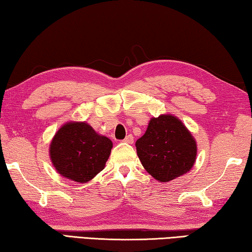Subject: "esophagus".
<instances>
[{"instance_id": "34e87169", "label": "esophagus", "mask_w": 252, "mask_h": 252, "mask_svg": "<svg viewBox=\"0 0 252 252\" xmlns=\"http://www.w3.org/2000/svg\"><path fill=\"white\" fill-rule=\"evenodd\" d=\"M123 142H126V143H129V144L133 143V135H132V134L126 135V138H125V140H123Z\"/></svg>"}]
</instances>
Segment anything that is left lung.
I'll return each instance as SVG.
<instances>
[{"label": "left lung", "mask_w": 252, "mask_h": 252, "mask_svg": "<svg viewBox=\"0 0 252 252\" xmlns=\"http://www.w3.org/2000/svg\"><path fill=\"white\" fill-rule=\"evenodd\" d=\"M135 147L144 169L161 182L171 181L187 173L197 157L193 136L171 114L152 118Z\"/></svg>", "instance_id": "obj_1"}]
</instances>
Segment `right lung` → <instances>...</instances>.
I'll return each instance as SVG.
<instances>
[{"label":"right lung","instance_id":"1","mask_svg":"<svg viewBox=\"0 0 252 252\" xmlns=\"http://www.w3.org/2000/svg\"><path fill=\"white\" fill-rule=\"evenodd\" d=\"M112 141L97 134L85 122L63 126L51 142L50 156L61 176L76 182H88L104 169Z\"/></svg>","mask_w":252,"mask_h":252}]
</instances>
